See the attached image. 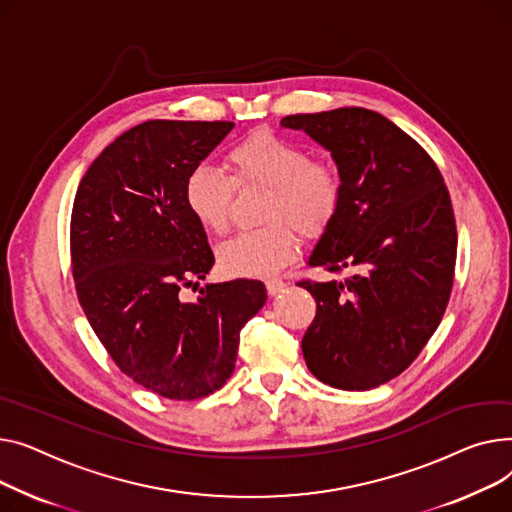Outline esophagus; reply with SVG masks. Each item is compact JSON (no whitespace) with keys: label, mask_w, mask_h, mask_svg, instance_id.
<instances>
[{"label":"esophagus","mask_w":512,"mask_h":512,"mask_svg":"<svg viewBox=\"0 0 512 512\" xmlns=\"http://www.w3.org/2000/svg\"><path fill=\"white\" fill-rule=\"evenodd\" d=\"M285 287H287V283H285L283 279H268V281H266V291H268V295H277V293H281Z\"/></svg>","instance_id":"1"}]
</instances>
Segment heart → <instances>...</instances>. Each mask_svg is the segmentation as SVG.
I'll list each match as a JSON object with an SVG mask.
<instances>
[{"instance_id": "heart-1", "label": "heart", "mask_w": 512, "mask_h": 512, "mask_svg": "<svg viewBox=\"0 0 512 512\" xmlns=\"http://www.w3.org/2000/svg\"><path fill=\"white\" fill-rule=\"evenodd\" d=\"M227 165L239 188H264L262 221L268 227L239 233L217 250L219 268L227 277L256 279L275 275L299 250V229L314 237L335 219L343 198L339 171L322 161H312L306 148L273 132H252L231 146ZM233 198L231 179L210 165L194 167L184 184V200L196 223L223 233L229 223Z\"/></svg>"}]
</instances>
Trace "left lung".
<instances>
[{"instance_id": "obj_1", "label": "left lung", "mask_w": 512, "mask_h": 512, "mask_svg": "<svg viewBox=\"0 0 512 512\" xmlns=\"http://www.w3.org/2000/svg\"><path fill=\"white\" fill-rule=\"evenodd\" d=\"M281 126L326 148L343 179L308 264L351 275L297 283L316 299L306 364L328 386L376 388L413 362L446 310L457 260L448 190L426 150L376 111L299 113Z\"/></svg>"}]
</instances>
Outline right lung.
I'll return each mask as SVG.
<instances>
[{
	"instance_id": "obj_1",
	"label": "right lung",
	"mask_w": 512,
	"mask_h": 512,
	"mask_svg": "<svg viewBox=\"0 0 512 512\" xmlns=\"http://www.w3.org/2000/svg\"><path fill=\"white\" fill-rule=\"evenodd\" d=\"M233 122L150 119L111 142L78 186L70 252L80 306L126 376L173 401L221 388L235 370L239 330L266 302L260 281L179 289L215 264L184 200L188 173Z\"/></svg>"
}]
</instances>
